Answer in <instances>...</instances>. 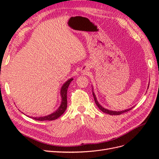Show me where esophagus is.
I'll return each instance as SVG.
<instances>
[{
	"instance_id": "esophagus-1",
	"label": "esophagus",
	"mask_w": 159,
	"mask_h": 159,
	"mask_svg": "<svg viewBox=\"0 0 159 159\" xmlns=\"http://www.w3.org/2000/svg\"><path fill=\"white\" fill-rule=\"evenodd\" d=\"M81 72H82V73H86V72H87L88 70H89V68H88V66H83L82 67V68L81 69Z\"/></svg>"
}]
</instances>
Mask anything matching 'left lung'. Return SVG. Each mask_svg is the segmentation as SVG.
<instances>
[{
  "label": "left lung",
  "mask_w": 159,
  "mask_h": 159,
  "mask_svg": "<svg viewBox=\"0 0 159 159\" xmlns=\"http://www.w3.org/2000/svg\"><path fill=\"white\" fill-rule=\"evenodd\" d=\"M92 90H93V89H92ZM93 98H94V100H95V103H96V105H97V106L99 107V109L101 110V111H102L103 112V113H107V114H109V115H121V114H122V113H125V112H127V111H129V110H131V109H133V107H131V108H129V109H125V110H123V111H112V110H109V109H105V108H104V107H103L102 105H101L99 103V102H98V99H97V98H96V96H95V93H94V92H93Z\"/></svg>",
  "instance_id": "left-lung-1"
}]
</instances>
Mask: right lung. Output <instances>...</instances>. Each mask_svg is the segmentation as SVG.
Here are the masks:
<instances>
[{
	"label": "right lung",
	"mask_w": 159,
	"mask_h": 159,
	"mask_svg": "<svg viewBox=\"0 0 159 159\" xmlns=\"http://www.w3.org/2000/svg\"><path fill=\"white\" fill-rule=\"evenodd\" d=\"M74 80V78H70L68 81H66V82L62 85V87L60 90V95L61 98V102L56 111L52 113V114H50L47 116L44 117H32V119L37 120V121H52V120H55L56 119L60 117L61 115L63 114L67 108V91H68V88L69 87V85L70 84L71 81Z\"/></svg>",
	"instance_id": "add662e5"
}]
</instances>
